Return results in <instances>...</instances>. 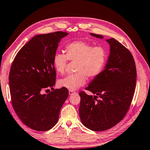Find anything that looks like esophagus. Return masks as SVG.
<instances>
[{
  "label": "esophagus",
  "instance_id": "34e87169",
  "mask_svg": "<svg viewBox=\"0 0 150 150\" xmlns=\"http://www.w3.org/2000/svg\"><path fill=\"white\" fill-rule=\"evenodd\" d=\"M74 93H75L74 91H71V90H69V95H72V94Z\"/></svg>",
  "mask_w": 150,
  "mask_h": 150
}]
</instances>
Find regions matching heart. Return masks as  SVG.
I'll use <instances>...</instances> for the list:
<instances>
[{"instance_id":"1","label":"heart","mask_w":150,"mask_h":150,"mask_svg":"<svg viewBox=\"0 0 150 150\" xmlns=\"http://www.w3.org/2000/svg\"><path fill=\"white\" fill-rule=\"evenodd\" d=\"M65 54L56 53L53 57V65L56 72L63 74L68 59L77 62L75 67L76 73L58 81L59 87L71 91L85 84L86 76L93 79L100 75L107 59V52L103 47H93L92 44L82 40L68 44L65 47Z\"/></svg>"}]
</instances>
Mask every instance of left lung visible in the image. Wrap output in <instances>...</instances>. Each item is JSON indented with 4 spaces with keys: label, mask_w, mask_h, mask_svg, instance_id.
<instances>
[{
    "label": "left lung",
    "mask_w": 150,
    "mask_h": 150,
    "mask_svg": "<svg viewBox=\"0 0 150 150\" xmlns=\"http://www.w3.org/2000/svg\"><path fill=\"white\" fill-rule=\"evenodd\" d=\"M90 34L103 38L102 35ZM106 41L110 45V54L105 69L85 88L96 95H88L83 91L79 93L81 122L93 131L108 130L122 120L136 88V68L130 52L115 39Z\"/></svg>",
    "instance_id": "left-lung-1"
}]
</instances>
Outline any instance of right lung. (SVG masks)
<instances>
[{
	"label": "right lung",
	"mask_w": 150,
	"mask_h": 150,
	"mask_svg": "<svg viewBox=\"0 0 150 150\" xmlns=\"http://www.w3.org/2000/svg\"><path fill=\"white\" fill-rule=\"evenodd\" d=\"M64 32L33 37L18 52L9 74L12 106L25 125L34 130L47 131L58 121L59 112L69 95L67 88L54 89L56 71L53 57ZM53 89L45 94L49 88Z\"/></svg>",
	"instance_id": "1"
}]
</instances>
